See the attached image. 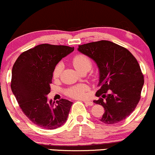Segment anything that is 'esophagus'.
<instances>
[{"mask_svg":"<svg viewBox=\"0 0 155 155\" xmlns=\"http://www.w3.org/2000/svg\"><path fill=\"white\" fill-rule=\"evenodd\" d=\"M84 104H86V106H93V102H92V101H84Z\"/></svg>","mask_w":155,"mask_h":155,"instance_id":"34e87169","label":"esophagus"}]
</instances>
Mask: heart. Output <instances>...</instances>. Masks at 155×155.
I'll use <instances>...</instances> for the list:
<instances>
[{
	"instance_id": "b5f03b06",
	"label": "heart",
	"mask_w": 155,
	"mask_h": 155,
	"mask_svg": "<svg viewBox=\"0 0 155 155\" xmlns=\"http://www.w3.org/2000/svg\"><path fill=\"white\" fill-rule=\"evenodd\" d=\"M72 64L75 69L78 72H81L82 71H90L92 67V61L90 58L86 55L79 54H76L72 60ZM63 69V64L61 63H58L54 68L53 71V78L58 79L60 77V74ZM88 87L84 84H79L76 86L71 87L66 90V95L69 97L76 99H82L86 97L87 91Z\"/></svg>"
}]
</instances>
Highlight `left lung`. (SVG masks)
I'll return each mask as SVG.
<instances>
[{"label": "left lung", "instance_id": "8db88e82", "mask_svg": "<svg viewBox=\"0 0 155 155\" xmlns=\"http://www.w3.org/2000/svg\"><path fill=\"white\" fill-rule=\"evenodd\" d=\"M78 51L90 58L99 69V97L95 104L104 108L101 121L116 124L134 111L140 99L144 79L139 64L124 47L109 41L79 45Z\"/></svg>", "mask_w": 155, "mask_h": 155}]
</instances>
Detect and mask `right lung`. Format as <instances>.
<instances>
[{
  "label": "right lung",
  "mask_w": 155,
  "mask_h": 155,
  "mask_svg": "<svg viewBox=\"0 0 155 155\" xmlns=\"http://www.w3.org/2000/svg\"><path fill=\"white\" fill-rule=\"evenodd\" d=\"M74 47L43 44L22 52L12 68L11 88L25 116L41 128L54 130L66 122L73 103L48 101L56 65Z\"/></svg>",
  "instance_id": "right-lung-1"
}]
</instances>
